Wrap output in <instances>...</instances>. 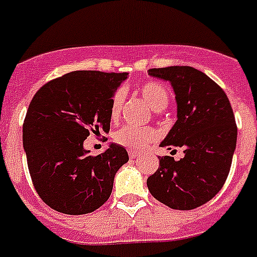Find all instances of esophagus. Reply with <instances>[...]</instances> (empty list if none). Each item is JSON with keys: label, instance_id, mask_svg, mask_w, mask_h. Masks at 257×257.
Masks as SVG:
<instances>
[{"label": "esophagus", "instance_id": "obj_1", "mask_svg": "<svg viewBox=\"0 0 257 257\" xmlns=\"http://www.w3.org/2000/svg\"><path fill=\"white\" fill-rule=\"evenodd\" d=\"M140 155V153L139 152H136V150H129V157H131V158H136V157H139Z\"/></svg>", "mask_w": 257, "mask_h": 257}]
</instances>
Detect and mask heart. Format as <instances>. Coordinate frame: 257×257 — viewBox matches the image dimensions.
Returning a JSON list of instances; mask_svg holds the SVG:
<instances>
[{
	"instance_id": "b5f03b06",
	"label": "heart",
	"mask_w": 257,
	"mask_h": 257,
	"mask_svg": "<svg viewBox=\"0 0 257 257\" xmlns=\"http://www.w3.org/2000/svg\"><path fill=\"white\" fill-rule=\"evenodd\" d=\"M139 92L145 99L148 104L154 109L155 112H161L169 105L170 94L169 90L165 85H162L159 82H148L144 83L139 88ZM122 102H124V91H117L112 98L111 115L112 121H117L121 115ZM158 139V132L152 126H135V125H124L122 128L116 131L113 135V140L116 144L124 146L131 150H140L144 149L150 142H154Z\"/></svg>"
}]
</instances>
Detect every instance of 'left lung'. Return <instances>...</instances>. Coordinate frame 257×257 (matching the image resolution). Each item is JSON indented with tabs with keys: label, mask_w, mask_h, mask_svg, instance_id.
I'll use <instances>...</instances> for the list:
<instances>
[{
	"label": "left lung",
	"mask_w": 257,
	"mask_h": 257,
	"mask_svg": "<svg viewBox=\"0 0 257 257\" xmlns=\"http://www.w3.org/2000/svg\"><path fill=\"white\" fill-rule=\"evenodd\" d=\"M148 73L171 83L178 105V120L159 146L184 149L180 161L169 155L159 158L148 188L169 208H198L221 191L230 172L238 133L231 104L213 79L192 66Z\"/></svg>",
	"instance_id": "1"
}]
</instances>
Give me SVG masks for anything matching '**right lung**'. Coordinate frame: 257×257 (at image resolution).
<instances>
[{
  "label": "right lung",
  "instance_id": "right-lung-1",
  "mask_svg": "<svg viewBox=\"0 0 257 257\" xmlns=\"http://www.w3.org/2000/svg\"><path fill=\"white\" fill-rule=\"evenodd\" d=\"M128 73L75 70L39 88L26 113L23 149L43 201L64 214H87L111 196L116 172L129 161L117 144L90 155V133L108 132L112 98Z\"/></svg>",
  "mask_w": 257,
  "mask_h": 257
}]
</instances>
